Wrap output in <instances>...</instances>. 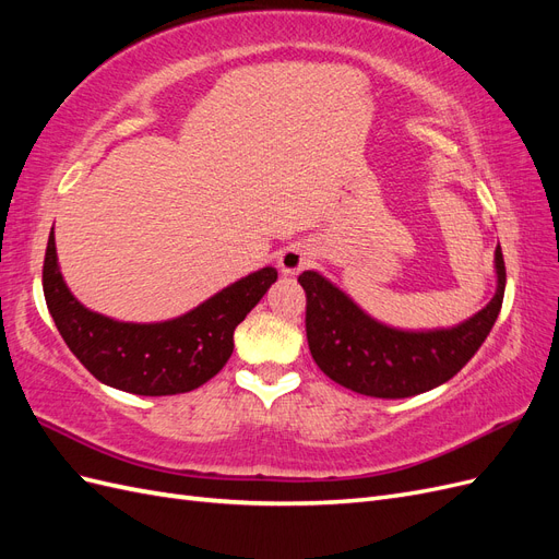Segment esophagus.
I'll return each instance as SVG.
<instances>
[{
	"label": "esophagus",
	"mask_w": 559,
	"mask_h": 559,
	"mask_svg": "<svg viewBox=\"0 0 559 559\" xmlns=\"http://www.w3.org/2000/svg\"><path fill=\"white\" fill-rule=\"evenodd\" d=\"M312 261V251L308 245H292L280 253V270L284 275H298L302 267H308Z\"/></svg>",
	"instance_id": "esophagus-1"
}]
</instances>
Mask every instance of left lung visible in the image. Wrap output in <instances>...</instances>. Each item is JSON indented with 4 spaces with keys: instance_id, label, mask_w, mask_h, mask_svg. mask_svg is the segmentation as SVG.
I'll use <instances>...</instances> for the list:
<instances>
[{
    "instance_id": "obj_1",
    "label": "left lung",
    "mask_w": 559,
    "mask_h": 559,
    "mask_svg": "<svg viewBox=\"0 0 559 559\" xmlns=\"http://www.w3.org/2000/svg\"><path fill=\"white\" fill-rule=\"evenodd\" d=\"M497 294L454 329L411 333L378 324L321 275H298L308 296L306 331L314 364L352 392L376 399H405L448 382L485 343L499 317L506 265L495 253Z\"/></svg>"
}]
</instances>
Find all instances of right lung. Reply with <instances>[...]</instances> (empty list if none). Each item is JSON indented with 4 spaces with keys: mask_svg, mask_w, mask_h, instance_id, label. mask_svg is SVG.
<instances>
[{
    "mask_svg": "<svg viewBox=\"0 0 559 559\" xmlns=\"http://www.w3.org/2000/svg\"><path fill=\"white\" fill-rule=\"evenodd\" d=\"M275 280V267H261L183 317L126 324L86 310L70 294L58 267L53 230L41 275L48 312L74 357L99 382L140 396L183 394L212 380L230 359L235 326Z\"/></svg>",
    "mask_w": 559,
    "mask_h": 559,
    "instance_id": "right-lung-1",
    "label": "right lung"
}]
</instances>
